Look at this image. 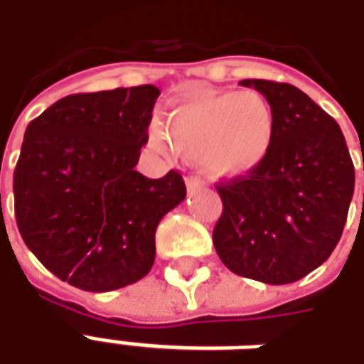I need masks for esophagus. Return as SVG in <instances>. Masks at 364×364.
Instances as JSON below:
<instances>
[{
    "instance_id": "obj_1",
    "label": "esophagus",
    "mask_w": 364,
    "mask_h": 364,
    "mask_svg": "<svg viewBox=\"0 0 364 364\" xmlns=\"http://www.w3.org/2000/svg\"><path fill=\"white\" fill-rule=\"evenodd\" d=\"M185 185H187V191H189V193H195V191L205 189V183L200 181L198 177H193V175H189V177L185 179Z\"/></svg>"
}]
</instances>
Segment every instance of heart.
<instances>
[{"label": "heart", "mask_w": 364, "mask_h": 364, "mask_svg": "<svg viewBox=\"0 0 364 364\" xmlns=\"http://www.w3.org/2000/svg\"><path fill=\"white\" fill-rule=\"evenodd\" d=\"M277 117L257 91L200 90L167 112L166 127L154 122L150 140L159 151L198 159L214 179L252 173L274 146Z\"/></svg>", "instance_id": "heart-1"}]
</instances>
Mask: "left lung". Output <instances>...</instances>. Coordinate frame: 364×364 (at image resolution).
Listing matches in <instances>:
<instances>
[{
  "mask_svg": "<svg viewBox=\"0 0 364 364\" xmlns=\"http://www.w3.org/2000/svg\"><path fill=\"white\" fill-rule=\"evenodd\" d=\"M240 85L271 103L277 136L263 166L216 187L224 210L213 242L232 273L289 284L336 250L355 191V167L339 124L304 91L267 80Z\"/></svg>",
  "mask_w": 364,
  "mask_h": 364,
  "instance_id": "left-lung-1",
  "label": "left lung"
}]
</instances>
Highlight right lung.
I'll use <instances>...</instances> for the list:
<instances>
[{
    "mask_svg": "<svg viewBox=\"0 0 364 364\" xmlns=\"http://www.w3.org/2000/svg\"><path fill=\"white\" fill-rule=\"evenodd\" d=\"M158 97L156 85L68 95L25 130L13 173L21 237L75 289L109 292L150 273L159 220L187 195L177 171L134 169Z\"/></svg>",
    "mask_w": 364,
    "mask_h": 364,
    "instance_id": "1",
    "label": "right lung"
}]
</instances>
